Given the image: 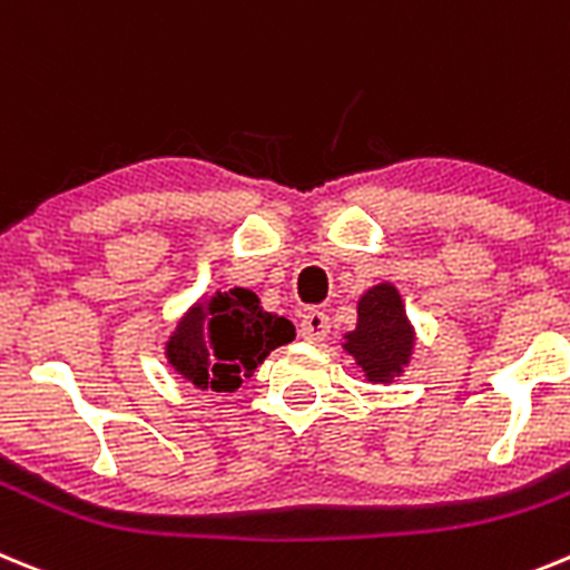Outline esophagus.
<instances>
[{
  "label": "esophagus",
  "instance_id": "34e87169",
  "mask_svg": "<svg viewBox=\"0 0 570 570\" xmlns=\"http://www.w3.org/2000/svg\"><path fill=\"white\" fill-rule=\"evenodd\" d=\"M297 332H301V337L309 343L323 341V337L330 335V317L317 309H309L304 317H301V330Z\"/></svg>",
  "mask_w": 570,
  "mask_h": 570
}]
</instances>
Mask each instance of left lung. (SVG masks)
I'll list each match as a JSON object with an SVG mask.
<instances>
[{
	"instance_id": "8db88e82",
	"label": "left lung",
	"mask_w": 570,
	"mask_h": 570,
	"mask_svg": "<svg viewBox=\"0 0 570 570\" xmlns=\"http://www.w3.org/2000/svg\"><path fill=\"white\" fill-rule=\"evenodd\" d=\"M414 332L392 284H377L357 304V326L346 335V352L372 383H392L412 355Z\"/></svg>"
}]
</instances>
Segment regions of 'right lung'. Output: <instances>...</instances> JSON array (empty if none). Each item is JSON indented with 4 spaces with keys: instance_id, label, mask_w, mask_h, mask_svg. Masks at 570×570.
Here are the masks:
<instances>
[{
    "instance_id": "obj_1",
    "label": "right lung",
    "mask_w": 570,
    "mask_h": 570,
    "mask_svg": "<svg viewBox=\"0 0 570 570\" xmlns=\"http://www.w3.org/2000/svg\"><path fill=\"white\" fill-rule=\"evenodd\" d=\"M249 289H218L181 317L167 343L173 368L198 389L235 392L273 348L295 337L286 317L261 309Z\"/></svg>"
}]
</instances>
